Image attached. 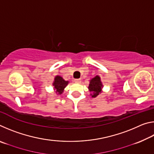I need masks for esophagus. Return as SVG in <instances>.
I'll return each mask as SVG.
<instances>
[{"instance_id":"obj_1","label":"esophagus","mask_w":154,"mask_h":154,"mask_svg":"<svg viewBox=\"0 0 154 154\" xmlns=\"http://www.w3.org/2000/svg\"><path fill=\"white\" fill-rule=\"evenodd\" d=\"M74 82H75V83H80L81 82H82V81H81V79H75L74 80Z\"/></svg>"}]
</instances>
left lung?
Instances as JSON below:
<instances>
[{"instance_id":"1","label":"left lung","mask_w":154,"mask_h":154,"mask_svg":"<svg viewBox=\"0 0 154 154\" xmlns=\"http://www.w3.org/2000/svg\"><path fill=\"white\" fill-rule=\"evenodd\" d=\"M103 86V85L100 81V77L98 75H96L95 77L92 78L90 80L89 87H88L90 92L92 93L90 94L92 96V97L96 98L99 94L102 92Z\"/></svg>"}]
</instances>
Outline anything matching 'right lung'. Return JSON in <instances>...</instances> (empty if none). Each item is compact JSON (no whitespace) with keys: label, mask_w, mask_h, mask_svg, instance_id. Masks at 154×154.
Returning <instances> with one entry per match:
<instances>
[{"label":"right lung","mask_w":154,"mask_h":154,"mask_svg":"<svg viewBox=\"0 0 154 154\" xmlns=\"http://www.w3.org/2000/svg\"><path fill=\"white\" fill-rule=\"evenodd\" d=\"M68 83H69V82L65 81L62 77L58 76V75L55 77L53 85L54 89L56 90V93H57V94H62L64 89L66 88Z\"/></svg>","instance_id":"add662e5"}]
</instances>
